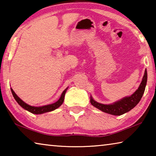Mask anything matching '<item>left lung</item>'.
<instances>
[{"label":"left lung","instance_id":"left-lung-1","mask_svg":"<svg viewBox=\"0 0 156 156\" xmlns=\"http://www.w3.org/2000/svg\"><path fill=\"white\" fill-rule=\"evenodd\" d=\"M147 82V72L145 69L144 76L142 78L141 83L140 84L138 89L134 93L129 96H126L118 101L113 102L112 104L105 105L100 103L94 100L93 98L90 96V102L97 109H100L105 113H109L111 115H120L124 113L129 112L133 108L135 107L138 104L140 100H141L146 87Z\"/></svg>","mask_w":156,"mask_h":156}]
</instances>
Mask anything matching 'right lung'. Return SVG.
Here are the masks:
<instances>
[{"label": "right lung", "instance_id": "right-lung-1", "mask_svg": "<svg viewBox=\"0 0 156 156\" xmlns=\"http://www.w3.org/2000/svg\"><path fill=\"white\" fill-rule=\"evenodd\" d=\"M67 89H68V87L66 88L65 90L63 91V92L61 94V96H60V98L56 102H54V103H52V104H50V105H44V106H40V107L31 106V105L25 103L23 100H21L20 98L18 97L16 94V93L12 88H11V91H12L13 96H14V99L16 100V101L18 102V104L21 107H23V109L28 111V112H31V113H34V114H42V113H44L52 112V111L56 109H58V108L61 106L62 104L63 103V102H64L65 93H66V91H67Z\"/></svg>", "mask_w": 156, "mask_h": 156}]
</instances>
